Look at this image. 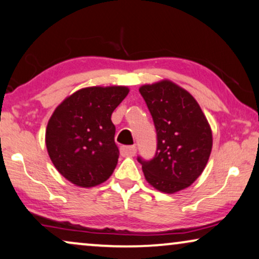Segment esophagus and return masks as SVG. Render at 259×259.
I'll list each match as a JSON object with an SVG mask.
<instances>
[{
    "label": "esophagus",
    "instance_id": "34e87169",
    "mask_svg": "<svg viewBox=\"0 0 259 259\" xmlns=\"http://www.w3.org/2000/svg\"><path fill=\"white\" fill-rule=\"evenodd\" d=\"M120 154L123 156H134L136 154V147L135 146H123L120 148Z\"/></svg>",
    "mask_w": 259,
    "mask_h": 259
}]
</instances>
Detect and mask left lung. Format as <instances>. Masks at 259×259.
<instances>
[{"instance_id":"left-lung-1","label":"left lung","mask_w":259,"mask_h":259,"mask_svg":"<svg viewBox=\"0 0 259 259\" xmlns=\"http://www.w3.org/2000/svg\"><path fill=\"white\" fill-rule=\"evenodd\" d=\"M158 136L155 156L137 158L146 181L163 194L189 188L207 166L212 134L207 117L188 91L169 80L140 87Z\"/></svg>"}]
</instances>
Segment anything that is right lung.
<instances>
[{
  "instance_id": "1",
  "label": "right lung",
  "mask_w": 259,
  "mask_h": 259,
  "mask_svg": "<svg viewBox=\"0 0 259 259\" xmlns=\"http://www.w3.org/2000/svg\"><path fill=\"white\" fill-rule=\"evenodd\" d=\"M127 93L125 86L81 88L55 109L45 143L54 166L71 184L92 188L113 173L119 150L111 114Z\"/></svg>"
}]
</instances>
